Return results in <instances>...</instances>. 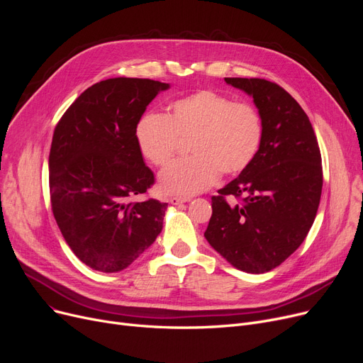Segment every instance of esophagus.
I'll use <instances>...</instances> for the list:
<instances>
[{
    "label": "esophagus",
    "mask_w": 363,
    "mask_h": 363,
    "mask_svg": "<svg viewBox=\"0 0 363 363\" xmlns=\"http://www.w3.org/2000/svg\"><path fill=\"white\" fill-rule=\"evenodd\" d=\"M186 201H189V199H186V197H172V199L169 200V203L174 204V206L182 204V203H186Z\"/></svg>",
    "instance_id": "esophagus-1"
}]
</instances>
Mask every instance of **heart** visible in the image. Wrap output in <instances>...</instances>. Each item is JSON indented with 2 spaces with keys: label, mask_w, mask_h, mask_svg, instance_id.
I'll return each mask as SVG.
<instances>
[{
  "label": "heart",
  "mask_w": 363,
  "mask_h": 363,
  "mask_svg": "<svg viewBox=\"0 0 363 363\" xmlns=\"http://www.w3.org/2000/svg\"><path fill=\"white\" fill-rule=\"evenodd\" d=\"M263 125L257 110L233 103L222 94L201 89L169 106L166 116L150 113L135 128L141 155L155 166L167 164L179 140L193 155L167 166L159 177L164 194L189 197L211 188L223 175H238L255 160Z\"/></svg>",
  "instance_id": "obj_1"
}]
</instances>
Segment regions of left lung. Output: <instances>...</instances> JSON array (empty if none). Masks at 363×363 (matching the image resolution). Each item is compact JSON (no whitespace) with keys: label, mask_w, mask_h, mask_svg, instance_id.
Returning <instances> with one entry per match:
<instances>
[{"label":"left lung","mask_w":363,"mask_h":363,"mask_svg":"<svg viewBox=\"0 0 363 363\" xmlns=\"http://www.w3.org/2000/svg\"><path fill=\"white\" fill-rule=\"evenodd\" d=\"M253 97L263 125L255 160L212 197L206 240L234 268L264 274L293 255L313 225L322 193L320 151L308 114L279 85L225 78ZM225 195H242L230 206Z\"/></svg>","instance_id":"1"}]
</instances>
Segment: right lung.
<instances>
[{
    "instance_id": "obj_1",
    "label": "right lung",
    "mask_w": 363,
    "mask_h": 363,
    "mask_svg": "<svg viewBox=\"0 0 363 363\" xmlns=\"http://www.w3.org/2000/svg\"><path fill=\"white\" fill-rule=\"evenodd\" d=\"M169 88L140 78L101 81L55 126L48 159L52 213L72 252L95 271L126 269L162 233L167 203L130 199L155 182L135 128Z\"/></svg>"
}]
</instances>
